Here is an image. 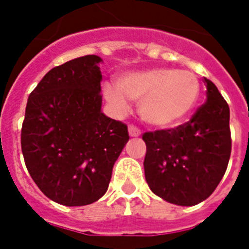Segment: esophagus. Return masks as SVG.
Returning <instances> with one entry per match:
<instances>
[{"instance_id": "esophagus-1", "label": "esophagus", "mask_w": 249, "mask_h": 249, "mask_svg": "<svg viewBox=\"0 0 249 249\" xmlns=\"http://www.w3.org/2000/svg\"><path fill=\"white\" fill-rule=\"evenodd\" d=\"M128 130H129V136L130 137H140L141 136L140 128H137L136 125H133V124L129 125Z\"/></svg>"}]
</instances>
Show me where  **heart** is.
Segmentation results:
<instances>
[{"mask_svg": "<svg viewBox=\"0 0 249 249\" xmlns=\"http://www.w3.org/2000/svg\"><path fill=\"white\" fill-rule=\"evenodd\" d=\"M106 101L117 112L128 109V99L140 101L141 117L154 126H172L183 120L200 95L197 76L186 70L154 68L130 72L117 79V88L103 86Z\"/></svg>", "mask_w": 249, "mask_h": 249, "instance_id": "1", "label": "heart"}]
</instances>
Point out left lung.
<instances>
[{
  "label": "left lung",
  "mask_w": 249,
  "mask_h": 249,
  "mask_svg": "<svg viewBox=\"0 0 249 249\" xmlns=\"http://www.w3.org/2000/svg\"><path fill=\"white\" fill-rule=\"evenodd\" d=\"M207 102L187 123L146 132L144 177L150 189L177 205H195L212 195L224 177L231 154L230 109L208 79Z\"/></svg>",
  "instance_id": "left-lung-1"
}]
</instances>
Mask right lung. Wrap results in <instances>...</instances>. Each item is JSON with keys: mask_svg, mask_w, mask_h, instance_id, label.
<instances>
[{"mask_svg": "<svg viewBox=\"0 0 249 249\" xmlns=\"http://www.w3.org/2000/svg\"><path fill=\"white\" fill-rule=\"evenodd\" d=\"M99 62V56L85 55L52 68L25 107V166L49 199L67 207L91 204L105 195L129 141L128 126L101 111Z\"/></svg>", "mask_w": 249, "mask_h": 249, "instance_id": "obj_1", "label": "right lung"}]
</instances>
